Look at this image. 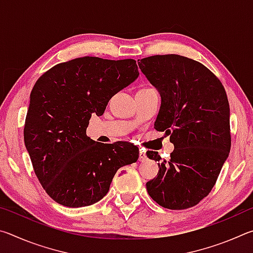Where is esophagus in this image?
Masks as SVG:
<instances>
[{"label":"esophagus","mask_w":253,"mask_h":253,"mask_svg":"<svg viewBox=\"0 0 253 253\" xmlns=\"http://www.w3.org/2000/svg\"><path fill=\"white\" fill-rule=\"evenodd\" d=\"M147 160V156H146V154H145V152L144 151H139V158H138V161L139 162H145Z\"/></svg>","instance_id":"obj_1"}]
</instances>
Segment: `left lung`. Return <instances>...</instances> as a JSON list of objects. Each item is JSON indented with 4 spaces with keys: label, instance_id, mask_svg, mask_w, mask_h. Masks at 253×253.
<instances>
[{
    "label": "left lung",
    "instance_id": "8db88e82",
    "mask_svg": "<svg viewBox=\"0 0 253 253\" xmlns=\"http://www.w3.org/2000/svg\"><path fill=\"white\" fill-rule=\"evenodd\" d=\"M139 69L161 93L155 129L169 136V161L157 152L158 174L146 183L151 198L163 208L194 207L215 184L231 148L230 107L221 81L202 63L178 54L139 60Z\"/></svg>",
    "mask_w": 253,
    "mask_h": 253
}]
</instances>
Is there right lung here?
<instances>
[{
  "mask_svg": "<svg viewBox=\"0 0 253 253\" xmlns=\"http://www.w3.org/2000/svg\"><path fill=\"white\" fill-rule=\"evenodd\" d=\"M134 59L77 58L42 75L30 95L24 144L34 173L55 202L88 207L109 191L122 166L138 160L130 143L100 144L85 135L115 93L138 78Z\"/></svg>",
  "mask_w": 253,
  "mask_h": 253,
  "instance_id": "obj_1",
  "label": "right lung"
}]
</instances>
